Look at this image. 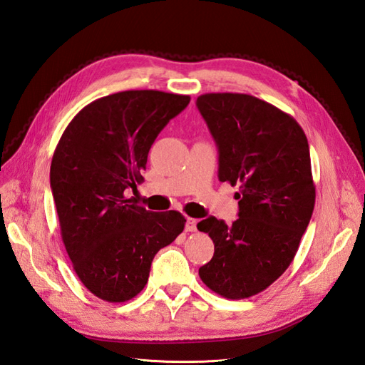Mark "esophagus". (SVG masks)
<instances>
[{
    "label": "esophagus",
    "mask_w": 365,
    "mask_h": 365,
    "mask_svg": "<svg viewBox=\"0 0 365 365\" xmlns=\"http://www.w3.org/2000/svg\"><path fill=\"white\" fill-rule=\"evenodd\" d=\"M185 231H196V219L187 217V220H185Z\"/></svg>",
    "instance_id": "1"
}]
</instances>
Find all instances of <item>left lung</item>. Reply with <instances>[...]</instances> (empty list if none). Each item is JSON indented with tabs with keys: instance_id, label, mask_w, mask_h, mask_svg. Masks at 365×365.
<instances>
[{
	"instance_id": "left-lung-1",
	"label": "left lung",
	"mask_w": 365,
	"mask_h": 365,
	"mask_svg": "<svg viewBox=\"0 0 365 365\" xmlns=\"http://www.w3.org/2000/svg\"><path fill=\"white\" fill-rule=\"evenodd\" d=\"M196 106L219 152V181L239 185V217L197 230L215 244L200 277L231 300L267 289L288 269L315 205L311 153L295 118L250 94L210 93Z\"/></svg>"
}]
</instances>
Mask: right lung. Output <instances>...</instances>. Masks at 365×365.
<instances>
[{"instance_id":"obj_1","label":"right lung","mask_w":365,"mask_h":365,"mask_svg":"<svg viewBox=\"0 0 365 365\" xmlns=\"http://www.w3.org/2000/svg\"><path fill=\"white\" fill-rule=\"evenodd\" d=\"M189 102L155 90L97 98L70 121L54 150L50 185L65 250L85 288L105 302L141 292L155 254L182 233L180 212L152 213L125 190H137L153 141Z\"/></svg>"}]
</instances>
